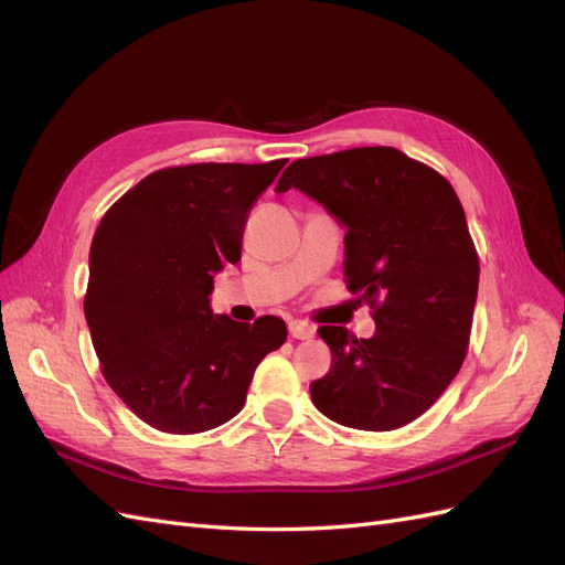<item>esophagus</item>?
<instances>
[{
	"mask_svg": "<svg viewBox=\"0 0 565 565\" xmlns=\"http://www.w3.org/2000/svg\"><path fill=\"white\" fill-rule=\"evenodd\" d=\"M287 330H289V337H295V339H311L316 334L313 324L303 322V320H289Z\"/></svg>",
	"mask_w": 565,
	"mask_h": 565,
	"instance_id": "1",
	"label": "esophagus"
}]
</instances>
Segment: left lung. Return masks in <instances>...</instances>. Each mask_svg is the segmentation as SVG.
<instances>
[{"label":"left lung","instance_id":"obj_1","mask_svg":"<svg viewBox=\"0 0 565 565\" xmlns=\"http://www.w3.org/2000/svg\"><path fill=\"white\" fill-rule=\"evenodd\" d=\"M289 188L347 228L349 289L377 322L370 339L318 328L332 367L311 398L349 429H398L438 401L467 355L478 259L461 202L431 167L386 146L297 160L276 193Z\"/></svg>","mask_w":565,"mask_h":565}]
</instances>
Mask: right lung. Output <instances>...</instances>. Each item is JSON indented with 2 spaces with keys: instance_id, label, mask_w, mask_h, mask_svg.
<instances>
[{
  "instance_id": "obj_1",
  "label": "right lung",
  "mask_w": 565,
  "mask_h": 565,
  "mask_svg": "<svg viewBox=\"0 0 565 565\" xmlns=\"http://www.w3.org/2000/svg\"><path fill=\"white\" fill-rule=\"evenodd\" d=\"M285 160L152 172L100 218L84 316L100 372L131 413L167 434H200L241 413L285 320L235 322L210 306L214 276L241 262L247 212Z\"/></svg>"
}]
</instances>
